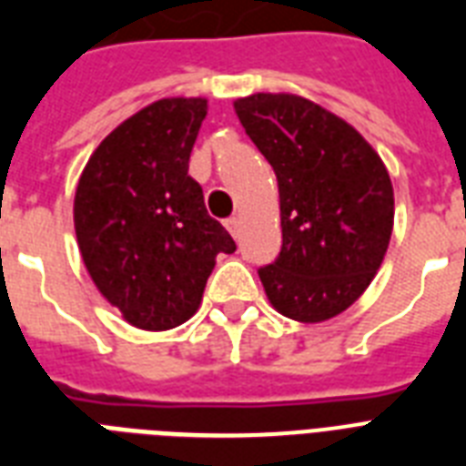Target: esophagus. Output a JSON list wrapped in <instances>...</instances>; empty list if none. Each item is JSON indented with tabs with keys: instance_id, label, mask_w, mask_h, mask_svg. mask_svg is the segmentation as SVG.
Segmentation results:
<instances>
[{
	"instance_id": "obj_1",
	"label": "esophagus",
	"mask_w": 466,
	"mask_h": 466,
	"mask_svg": "<svg viewBox=\"0 0 466 466\" xmlns=\"http://www.w3.org/2000/svg\"><path fill=\"white\" fill-rule=\"evenodd\" d=\"M227 229H229V234H232L234 239H239V232H241V219H239V218L227 219Z\"/></svg>"
}]
</instances>
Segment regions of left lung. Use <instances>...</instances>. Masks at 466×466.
Here are the masks:
<instances>
[{
	"instance_id": "obj_1",
	"label": "left lung",
	"mask_w": 466,
	"mask_h": 466,
	"mask_svg": "<svg viewBox=\"0 0 466 466\" xmlns=\"http://www.w3.org/2000/svg\"><path fill=\"white\" fill-rule=\"evenodd\" d=\"M241 126L276 171L283 247L258 268L283 317L319 324L346 311L382 266L394 227L384 161L346 120L295 94L234 101Z\"/></svg>"
}]
</instances>
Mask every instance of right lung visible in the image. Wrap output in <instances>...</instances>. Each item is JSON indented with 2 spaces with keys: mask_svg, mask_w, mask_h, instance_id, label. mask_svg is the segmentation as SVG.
Listing matches in <instances>:
<instances>
[{
  "mask_svg": "<svg viewBox=\"0 0 466 466\" xmlns=\"http://www.w3.org/2000/svg\"><path fill=\"white\" fill-rule=\"evenodd\" d=\"M205 116V98L149 104L98 145L76 183L84 266L127 324L145 331L188 321L218 254L237 248L188 176Z\"/></svg>",
  "mask_w": 466,
  "mask_h": 466,
  "instance_id": "right-lung-1",
  "label": "right lung"
}]
</instances>
